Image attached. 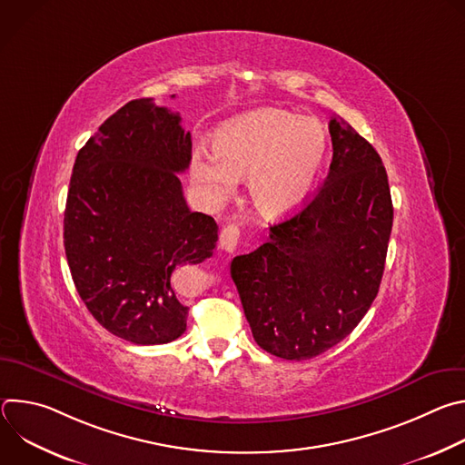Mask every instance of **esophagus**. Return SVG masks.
Here are the masks:
<instances>
[{"label":"esophagus","instance_id":"esophagus-1","mask_svg":"<svg viewBox=\"0 0 465 465\" xmlns=\"http://www.w3.org/2000/svg\"><path fill=\"white\" fill-rule=\"evenodd\" d=\"M239 235H241V232H239V226H237V224H233V223L226 224V226L221 230V237H219L221 248L226 250V252H233L235 246H237V242H239Z\"/></svg>","mask_w":465,"mask_h":465}]
</instances>
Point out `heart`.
<instances>
[{
  "label": "heart",
  "mask_w": 465,
  "mask_h": 465,
  "mask_svg": "<svg viewBox=\"0 0 465 465\" xmlns=\"http://www.w3.org/2000/svg\"><path fill=\"white\" fill-rule=\"evenodd\" d=\"M213 154H196L193 176L213 201L228 198L248 178L253 210L269 221L298 212L316 187L327 156V132L312 117L262 108L223 124Z\"/></svg>",
  "instance_id": "b5f03b06"
}]
</instances>
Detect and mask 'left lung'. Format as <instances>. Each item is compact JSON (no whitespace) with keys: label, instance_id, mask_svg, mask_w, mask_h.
Instances as JSON below:
<instances>
[{"label":"left lung","instance_id":"8db88e82","mask_svg":"<svg viewBox=\"0 0 465 465\" xmlns=\"http://www.w3.org/2000/svg\"><path fill=\"white\" fill-rule=\"evenodd\" d=\"M329 134L333 160L312 201L230 269L257 346L285 361L344 341L384 272L393 208L382 160L342 117Z\"/></svg>","mask_w":465,"mask_h":465}]
</instances>
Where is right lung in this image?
<instances>
[{
	"label": "right lung",
	"instance_id": "obj_1",
	"mask_svg": "<svg viewBox=\"0 0 465 465\" xmlns=\"http://www.w3.org/2000/svg\"><path fill=\"white\" fill-rule=\"evenodd\" d=\"M189 162L180 115L140 99L110 115L74 165L64 212L72 278L92 316L132 344L183 333L189 309L173 274L212 257L219 239L213 217L187 208L178 173Z\"/></svg>",
	"mask_w": 465,
	"mask_h": 465
}]
</instances>
